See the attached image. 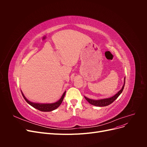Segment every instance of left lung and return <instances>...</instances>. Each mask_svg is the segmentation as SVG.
Returning <instances> with one entry per match:
<instances>
[{"label":"left lung","mask_w":147,"mask_h":147,"mask_svg":"<svg viewBox=\"0 0 147 147\" xmlns=\"http://www.w3.org/2000/svg\"><path fill=\"white\" fill-rule=\"evenodd\" d=\"M124 80H125V78H124ZM124 84H125V81H124L123 86L121 88V90L119 91L116 94L113 96V97H111L110 98H107V99H99V100H92L91 99H89L86 97H84V98L86 99V100L89 102V103L91 104V105H93L94 106L97 107H105V106H107L110 104H111L115 100H116L118 96L121 94V93L122 92L124 87Z\"/></svg>","instance_id":"8db88e82"}]
</instances>
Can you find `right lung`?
I'll use <instances>...</instances> for the list:
<instances>
[{
  "label": "right lung",
  "instance_id": "right-lung-1",
  "mask_svg": "<svg viewBox=\"0 0 147 147\" xmlns=\"http://www.w3.org/2000/svg\"><path fill=\"white\" fill-rule=\"evenodd\" d=\"M21 93L25 100L27 102L29 105L33 107L34 108L40 111H42V112H51V111L54 110L57 107H59V105L61 104L62 102H63L64 99V97L65 94V91L64 92V94H63V96H62L61 98L58 101H57L56 102H55V103H52V104H39V103H34V102H30L26 98V97L24 96L22 91H21Z\"/></svg>",
  "mask_w": 147,
  "mask_h": 147
}]
</instances>
